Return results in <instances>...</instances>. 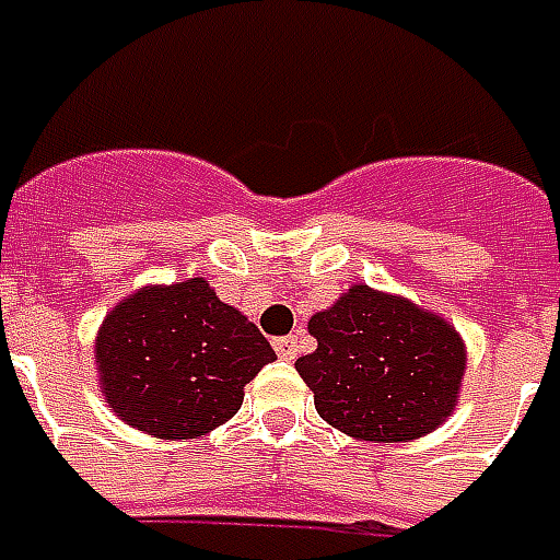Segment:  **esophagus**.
I'll list each match as a JSON object with an SVG mask.
<instances>
[{"instance_id":"34e87169","label":"esophagus","mask_w":560,"mask_h":560,"mask_svg":"<svg viewBox=\"0 0 560 560\" xmlns=\"http://www.w3.org/2000/svg\"><path fill=\"white\" fill-rule=\"evenodd\" d=\"M273 352L280 355V359H299L301 355V337L299 335H287V337H277L273 340Z\"/></svg>"}]
</instances>
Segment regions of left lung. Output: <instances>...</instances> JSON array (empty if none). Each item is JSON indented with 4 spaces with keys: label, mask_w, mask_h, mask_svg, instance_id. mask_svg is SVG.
<instances>
[{
    "label": "left lung",
    "mask_w": 560,
    "mask_h": 560,
    "mask_svg": "<svg viewBox=\"0 0 560 560\" xmlns=\"http://www.w3.org/2000/svg\"><path fill=\"white\" fill-rule=\"evenodd\" d=\"M316 350L295 371L316 413L355 440L410 443L458 407L467 347L450 319L404 295L355 283L313 313Z\"/></svg>",
    "instance_id": "1"
}]
</instances>
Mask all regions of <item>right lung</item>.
Returning a JSON list of instances; mask_svg holds the SVG:
<instances>
[{"label": "right lung", "instance_id": "right-lung-1", "mask_svg": "<svg viewBox=\"0 0 560 560\" xmlns=\"http://www.w3.org/2000/svg\"><path fill=\"white\" fill-rule=\"evenodd\" d=\"M98 388L114 416L160 440L225 425L271 343L205 277L150 283L117 301L96 335Z\"/></svg>", "mask_w": 560, "mask_h": 560}]
</instances>
